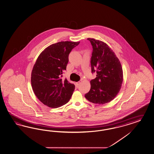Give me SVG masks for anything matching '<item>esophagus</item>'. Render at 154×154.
Instances as JSON below:
<instances>
[{"label": "esophagus", "mask_w": 154, "mask_h": 154, "mask_svg": "<svg viewBox=\"0 0 154 154\" xmlns=\"http://www.w3.org/2000/svg\"><path fill=\"white\" fill-rule=\"evenodd\" d=\"M80 82H76V83H75V85H76V87H78V86L79 85V84H80Z\"/></svg>", "instance_id": "obj_1"}]
</instances>
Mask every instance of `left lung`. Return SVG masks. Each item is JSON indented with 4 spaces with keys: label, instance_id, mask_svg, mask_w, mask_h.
<instances>
[{
    "label": "left lung",
    "instance_id": "obj_1",
    "mask_svg": "<svg viewBox=\"0 0 154 154\" xmlns=\"http://www.w3.org/2000/svg\"><path fill=\"white\" fill-rule=\"evenodd\" d=\"M87 40L93 47L91 72L96 71L97 77L91 80V89L85 97L91 102L103 104L112 100L120 91L122 67L114 52L106 43L94 38Z\"/></svg>",
    "mask_w": 154,
    "mask_h": 154
}]
</instances>
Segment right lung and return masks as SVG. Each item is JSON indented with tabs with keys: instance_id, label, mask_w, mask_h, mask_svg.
Listing matches in <instances>:
<instances>
[{
	"instance_id": "add662e5",
	"label": "right lung",
	"mask_w": 154,
	"mask_h": 154,
	"mask_svg": "<svg viewBox=\"0 0 154 154\" xmlns=\"http://www.w3.org/2000/svg\"><path fill=\"white\" fill-rule=\"evenodd\" d=\"M80 42L61 41L52 44L41 53L31 73L32 89L37 98L50 108H58L71 98L75 85L65 79L69 55Z\"/></svg>"
}]
</instances>
